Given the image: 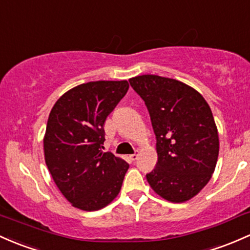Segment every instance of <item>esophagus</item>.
Segmentation results:
<instances>
[{"label": "esophagus", "instance_id": "obj_1", "mask_svg": "<svg viewBox=\"0 0 250 250\" xmlns=\"http://www.w3.org/2000/svg\"><path fill=\"white\" fill-rule=\"evenodd\" d=\"M130 158L132 161H136L137 158H138V152H135V154H132V155H130Z\"/></svg>", "mask_w": 250, "mask_h": 250}]
</instances>
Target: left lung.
<instances>
[{
	"label": "left lung",
	"instance_id": "1",
	"mask_svg": "<svg viewBox=\"0 0 250 250\" xmlns=\"http://www.w3.org/2000/svg\"><path fill=\"white\" fill-rule=\"evenodd\" d=\"M141 95L156 136V167L146 174L150 187L171 203L192 199L216 168L219 137L211 108L186 83L157 75L128 80Z\"/></svg>",
	"mask_w": 250,
	"mask_h": 250
}]
</instances>
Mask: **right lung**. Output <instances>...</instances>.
Instances as JSON below:
<instances>
[{
    "label": "right lung",
    "instance_id": "right-lung-1",
    "mask_svg": "<svg viewBox=\"0 0 250 250\" xmlns=\"http://www.w3.org/2000/svg\"><path fill=\"white\" fill-rule=\"evenodd\" d=\"M128 87L126 80L82 83L64 93L51 109L42 139L45 163L74 208L98 211L122 189L128 165L101 147L104 120Z\"/></svg>",
    "mask_w": 250,
    "mask_h": 250
}]
</instances>
